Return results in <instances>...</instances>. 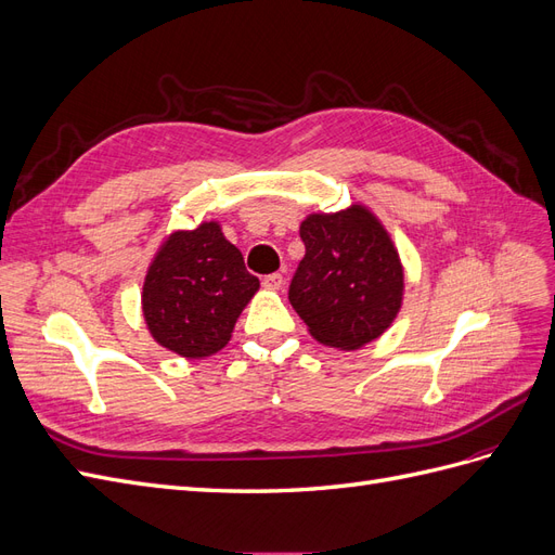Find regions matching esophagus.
Listing matches in <instances>:
<instances>
[{"label": "esophagus", "instance_id": "34e87169", "mask_svg": "<svg viewBox=\"0 0 555 555\" xmlns=\"http://www.w3.org/2000/svg\"><path fill=\"white\" fill-rule=\"evenodd\" d=\"M282 284H284V280H282L280 273H271V275L263 278V287L271 289V292H280Z\"/></svg>", "mask_w": 555, "mask_h": 555}]
</instances>
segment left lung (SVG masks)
<instances>
[{"label":"left lung","mask_w":555,"mask_h":555,"mask_svg":"<svg viewBox=\"0 0 555 555\" xmlns=\"http://www.w3.org/2000/svg\"><path fill=\"white\" fill-rule=\"evenodd\" d=\"M306 257L289 284V304L317 343L361 349L393 324L405 271L389 231L361 204L312 212L300 222Z\"/></svg>","instance_id":"8db88e82"}]
</instances>
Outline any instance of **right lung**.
<instances>
[{
    "label": "right lung",
    "instance_id": "obj_1",
    "mask_svg": "<svg viewBox=\"0 0 555 555\" xmlns=\"http://www.w3.org/2000/svg\"><path fill=\"white\" fill-rule=\"evenodd\" d=\"M259 292L241 249L220 222L164 238L147 266L141 306L157 345L184 359H206L231 340L241 312Z\"/></svg>",
    "mask_w": 555,
    "mask_h": 555
}]
</instances>
